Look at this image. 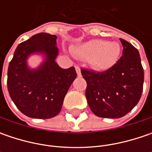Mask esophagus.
I'll list each match as a JSON object with an SVG mask.
<instances>
[{"instance_id":"34e87169","label":"esophagus","mask_w":152,"mask_h":152,"mask_svg":"<svg viewBox=\"0 0 152 152\" xmlns=\"http://www.w3.org/2000/svg\"><path fill=\"white\" fill-rule=\"evenodd\" d=\"M75 69H76V72H77L78 76L80 77V76H81V70H80V67H79V66H75Z\"/></svg>"}]
</instances>
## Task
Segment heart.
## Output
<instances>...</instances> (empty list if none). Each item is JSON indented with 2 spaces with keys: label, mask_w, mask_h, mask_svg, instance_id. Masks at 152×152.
<instances>
[{
  "label": "heart",
  "mask_w": 152,
  "mask_h": 152,
  "mask_svg": "<svg viewBox=\"0 0 152 152\" xmlns=\"http://www.w3.org/2000/svg\"><path fill=\"white\" fill-rule=\"evenodd\" d=\"M75 56L88 60L97 70H107L118 61L121 47L118 42L102 39H91L71 48Z\"/></svg>",
  "instance_id": "1"
}]
</instances>
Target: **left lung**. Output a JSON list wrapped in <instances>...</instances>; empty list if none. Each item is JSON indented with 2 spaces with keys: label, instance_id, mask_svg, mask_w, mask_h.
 <instances>
[{
  "label": "left lung",
  "instance_id": "obj_1",
  "mask_svg": "<svg viewBox=\"0 0 152 152\" xmlns=\"http://www.w3.org/2000/svg\"><path fill=\"white\" fill-rule=\"evenodd\" d=\"M120 59L109 69L96 73L82 68L87 83L85 96L93 113L100 118H119L140 101L144 83V70L138 50L123 39Z\"/></svg>",
  "mask_w": 152,
  "mask_h": 152
}]
</instances>
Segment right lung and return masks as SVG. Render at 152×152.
<instances>
[{"label":"right lung","mask_w":152,"mask_h":152,"mask_svg":"<svg viewBox=\"0 0 152 152\" xmlns=\"http://www.w3.org/2000/svg\"><path fill=\"white\" fill-rule=\"evenodd\" d=\"M57 37L47 33L33 35L15 50L7 71L10 96L21 113L32 118L46 119L60 113L64 97L77 77L73 67L63 69L56 61ZM44 56L37 69L26 63L29 55Z\"/></svg>","instance_id":"right-lung-1"}]
</instances>
